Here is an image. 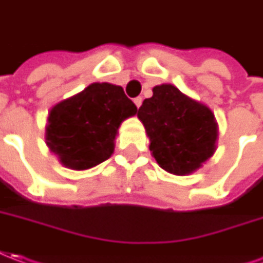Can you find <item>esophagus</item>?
Masks as SVG:
<instances>
[{
  "label": "esophagus",
  "mask_w": 263,
  "mask_h": 263,
  "mask_svg": "<svg viewBox=\"0 0 263 263\" xmlns=\"http://www.w3.org/2000/svg\"><path fill=\"white\" fill-rule=\"evenodd\" d=\"M142 101H143L142 97H136V99H135V104H136V107H137V108L140 107V106H142Z\"/></svg>",
  "instance_id": "34e87169"
}]
</instances>
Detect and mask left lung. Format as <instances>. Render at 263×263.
<instances>
[{
	"label": "left lung",
	"instance_id": "8db88e82",
	"mask_svg": "<svg viewBox=\"0 0 263 263\" xmlns=\"http://www.w3.org/2000/svg\"><path fill=\"white\" fill-rule=\"evenodd\" d=\"M137 117L146 128L152 156L172 175L195 173L216 150L215 114L173 84L153 87V96L143 101Z\"/></svg>",
	"mask_w": 263,
	"mask_h": 263
}]
</instances>
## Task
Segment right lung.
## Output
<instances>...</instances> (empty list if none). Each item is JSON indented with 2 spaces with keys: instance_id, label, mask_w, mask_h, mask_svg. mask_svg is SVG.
<instances>
[{
  "instance_id": "right-lung-1",
  "label": "right lung",
  "mask_w": 263,
  "mask_h": 263,
  "mask_svg": "<svg viewBox=\"0 0 263 263\" xmlns=\"http://www.w3.org/2000/svg\"><path fill=\"white\" fill-rule=\"evenodd\" d=\"M136 113L135 103L120 86L91 83L52 106L45 124V144L67 169H91L113 155L119 127Z\"/></svg>"
}]
</instances>
